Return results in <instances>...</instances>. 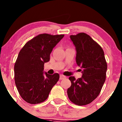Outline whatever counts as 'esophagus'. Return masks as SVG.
<instances>
[{
	"label": "esophagus",
	"instance_id": "34e87169",
	"mask_svg": "<svg viewBox=\"0 0 122 122\" xmlns=\"http://www.w3.org/2000/svg\"><path fill=\"white\" fill-rule=\"evenodd\" d=\"M66 78V76L63 75H60V80H62Z\"/></svg>",
	"mask_w": 122,
	"mask_h": 122
}]
</instances>
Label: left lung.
Instances as JSON below:
<instances>
[{"mask_svg": "<svg viewBox=\"0 0 122 122\" xmlns=\"http://www.w3.org/2000/svg\"><path fill=\"white\" fill-rule=\"evenodd\" d=\"M76 47V64L83 69L82 76H70L68 98L77 105H87L100 94L106 79L107 64L101 47L86 33L71 35Z\"/></svg>", "mask_w": 122, "mask_h": 122, "instance_id": "1", "label": "left lung"}]
</instances>
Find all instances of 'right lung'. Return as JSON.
Listing matches in <instances>:
<instances>
[{"label":"right lung","mask_w":122,"mask_h":122,"mask_svg":"<svg viewBox=\"0 0 122 122\" xmlns=\"http://www.w3.org/2000/svg\"><path fill=\"white\" fill-rule=\"evenodd\" d=\"M64 36L38 35L20 50L14 65V80L18 93L26 102L36 104L45 101L59 80L57 73L44 75V64L50 61L53 49Z\"/></svg>","instance_id":"add662e5"}]
</instances>
